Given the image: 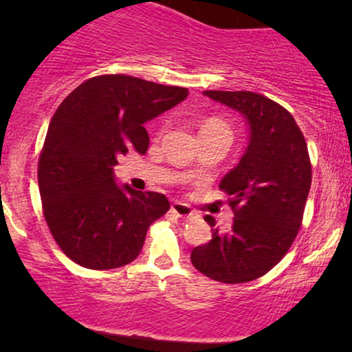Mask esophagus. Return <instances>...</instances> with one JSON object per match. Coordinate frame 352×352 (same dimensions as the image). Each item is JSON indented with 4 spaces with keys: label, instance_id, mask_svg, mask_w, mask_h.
I'll list each match as a JSON object with an SVG mask.
<instances>
[{
    "label": "esophagus",
    "instance_id": "1",
    "mask_svg": "<svg viewBox=\"0 0 352 352\" xmlns=\"http://www.w3.org/2000/svg\"><path fill=\"white\" fill-rule=\"evenodd\" d=\"M170 210H172V213H175V215L180 218H192L193 217L192 208L187 207L185 204H180V201H173Z\"/></svg>",
    "mask_w": 352,
    "mask_h": 352
}]
</instances>
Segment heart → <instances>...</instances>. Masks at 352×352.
Masks as SVG:
<instances>
[{
	"label": "heart",
	"instance_id": "1",
	"mask_svg": "<svg viewBox=\"0 0 352 352\" xmlns=\"http://www.w3.org/2000/svg\"><path fill=\"white\" fill-rule=\"evenodd\" d=\"M201 129H215V131H221L225 132L230 139H232V131H230V127L225 122H221L220 119H208L207 122L201 125Z\"/></svg>",
	"mask_w": 352,
	"mask_h": 352
}]
</instances>
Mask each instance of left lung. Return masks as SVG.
<instances>
[{
  "label": "left lung",
  "instance_id": "8db88e82",
  "mask_svg": "<svg viewBox=\"0 0 352 352\" xmlns=\"http://www.w3.org/2000/svg\"><path fill=\"white\" fill-rule=\"evenodd\" d=\"M246 119L243 157L220 182L232 207V230L192 250L190 260L220 283H246L280 263L300 232L311 187L308 145L293 116L274 100L250 91H205ZM210 227L215 218L205 215Z\"/></svg>",
  "mask_w": 352,
  "mask_h": 352
}]
</instances>
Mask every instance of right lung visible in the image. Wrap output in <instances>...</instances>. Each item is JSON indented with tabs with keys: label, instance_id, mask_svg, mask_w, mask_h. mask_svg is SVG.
<instances>
[{
	"label": "right lung",
	"instance_id": "right-lung-1",
	"mask_svg": "<svg viewBox=\"0 0 352 352\" xmlns=\"http://www.w3.org/2000/svg\"><path fill=\"white\" fill-rule=\"evenodd\" d=\"M188 96L125 74L87 79L60 102L38 165L44 218L67 258L89 270L134 261L147 230L170 208L167 197L117 185V159L145 153L144 124Z\"/></svg>",
	"mask_w": 352,
	"mask_h": 352
}]
</instances>
